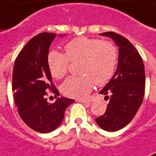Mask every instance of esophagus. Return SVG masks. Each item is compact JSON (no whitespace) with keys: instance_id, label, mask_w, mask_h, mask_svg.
Returning <instances> with one entry per match:
<instances>
[{"instance_id":"esophagus-1","label":"esophagus","mask_w":156,"mask_h":156,"mask_svg":"<svg viewBox=\"0 0 156 156\" xmlns=\"http://www.w3.org/2000/svg\"><path fill=\"white\" fill-rule=\"evenodd\" d=\"M79 102H80V103H83V104H87V105H89V104H91V103H92V101L88 100V99H85V100H79Z\"/></svg>"}]
</instances>
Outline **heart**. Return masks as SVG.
Segmentation results:
<instances>
[{
  "mask_svg": "<svg viewBox=\"0 0 156 156\" xmlns=\"http://www.w3.org/2000/svg\"><path fill=\"white\" fill-rule=\"evenodd\" d=\"M65 54L52 51L47 56V65L54 78L64 77L69 61H80V76H70L62 85V92L74 98H83L92 91L94 83L103 86L115 73L117 64L116 47L109 41L79 37L64 47Z\"/></svg>",
  "mask_w": 156,
  "mask_h": 156,
  "instance_id": "obj_1",
  "label": "heart"
}]
</instances>
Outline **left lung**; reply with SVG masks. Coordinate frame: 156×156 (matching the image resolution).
<instances>
[{"mask_svg":"<svg viewBox=\"0 0 156 156\" xmlns=\"http://www.w3.org/2000/svg\"><path fill=\"white\" fill-rule=\"evenodd\" d=\"M100 35L114 41L119 47V57L116 71L100 91L109 103L96 122L107 132H116L133 119L141 106L145 89L144 65L138 51L125 37L115 32Z\"/></svg>","mask_w":156,"mask_h":156,"instance_id":"1","label":"left lung"}]
</instances>
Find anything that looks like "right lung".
I'll use <instances>...</instances> for the list:
<instances>
[{
	"label": "right lung",
	"mask_w": 156,
	"mask_h": 156,
	"mask_svg": "<svg viewBox=\"0 0 156 156\" xmlns=\"http://www.w3.org/2000/svg\"><path fill=\"white\" fill-rule=\"evenodd\" d=\"M55 37L51 33L33 37L19 52L12 72V91L19 115L31 129L41 133L58 128L64 120L65 109L75 102L61 97L51 105L46 98L47 92L51 90L59 96L47 65L49 47Z\"/></svg>",
	"instance_id": "1"
}]
</instances>
